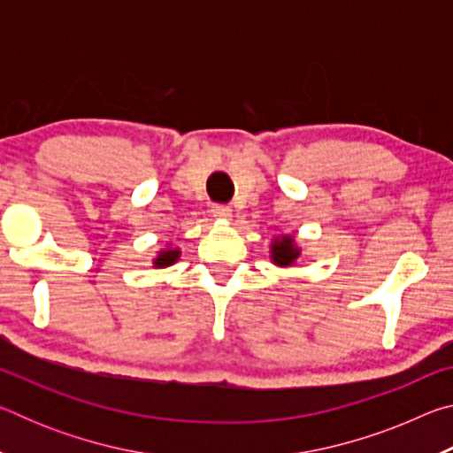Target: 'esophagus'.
Returning a JSON list of instances; mask_svg holds the SVG:
<instances>
[{
	"label": "esophagus",
	"instance_id": "34e87169",
	"mask_svg": "<svg viewBox=\"0 0 453 453\" xmlns=\"http://www.w3.org/2000/svg\"><path fill=\"white\" fill-rule=\"evenodd\" d=\"M211 216L216 219L227 221V219H232V208H227V205H213Z\"/></svg>",
	"mask_w": 453,
	"mask_h": 453
}]
</instances>
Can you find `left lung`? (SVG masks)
<instances>
[{"label": "left lung", "mask_w": 453, "mask_h": 453, "mask_svg": "<svg viewBox=\"0 0 453 453\" xmlns=\"http://www.w3.org/2000/svg\"><path fill=\"white\" fill-rule=\"evenodd\" d=\"M270 259L273 265L283 267V270L302 264V248L296 243V237L289 234L275 235L270 243Z\"/></svg>", "instance_id": "obj_1"}]
</instances>
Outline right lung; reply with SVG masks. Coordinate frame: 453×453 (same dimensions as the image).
Returning <instances> with one entry per match:
<instances>
[{
	"mask_svg": "<svg viewBox=\"0 0 453 453\" xmlns=\"http://www.w3.org/2000/svg\"><path fill=\"white\" fill-rule=\"evenodd\" d=\"M180 256H181V250L178 248V245L165 243V248L157 251L156 257L151 259V264H153V267H156V270H164V267H170V265L178 262Z\"/></svg>",
	"mask_w": 453,
	"mask_h": 453,
	"instance_id": "add662e5",
	"label": "right lung"
}]
</instances>
